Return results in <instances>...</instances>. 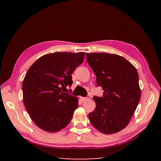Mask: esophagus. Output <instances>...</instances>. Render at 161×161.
I'll return each instance as SVG.
<instances>
[{
  "label": "esophagus",
  "mask_w": 161,
  "mask_h": 161,
  "mask_svg": "<svg viewBox=\"0 0 161 161\" xmlns=\"http://www.w3.org/2000/svg\"><path fill=\"white\" fill-rule=\"evenodd\" d=\"M86 97H80V101H82V102H83V101H85L86 100Z\"/></svg>",
  "instance_id": "1"
}]
</instances>
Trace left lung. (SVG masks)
<instances>
[{
  "label": "left lung",
  "mask_w": 161,
  "mask_h": 161,
  "mask_svg": "<svg viewBox=\"0 0 161 161\" xmlns=\"http://www.w3.org/2000/svg\"><path fill=\"white\" fill-rule=\"evenodd\" d=\"M86 61L96 75L103 97L94 96L96 108L89 114L91 124L105 134L125 128L141 97L136 68L124 58L108 53H86Z\"/></svg>",
  "instance_id": "8db88e82"
}]
</instances>
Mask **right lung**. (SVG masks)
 <instances>
[{
    "instance_id": "add662e5",
    "label": "right lung",
    "mask_w": 161,
    "mask_h": 161,
    "mask_svg": "<svg viewBox=\"0 0 161 161\" xmlns=\"http://www.w3.org/2000/svg\"><path fill=\"white\" fill-rule=\"evenodd\" d=\"M84 57L82 52L48 53L38 58L27 70L22 84L24 105L42 130L56 132L70 122L79 101L66 92V87L71 86V75Z\"/></svg>"
}]
</instances>
